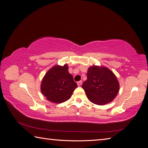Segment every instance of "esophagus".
<instances>
[{
  "mask_svg": "<svg viewBox=\"0 0 148 148\" xmlns=\"http://www.w3.org/2000/svg\"><path fill=\"white\" fill-rule=\"evenodd\" d=\"M82 84V81H79V82H77V84H78V86H81Z\"/></svg>",
  "mask_w": 148,
  "mask_h": 148,
  "instance_id": "34e87169",
  "label": "esophagus"
}]
</instances>
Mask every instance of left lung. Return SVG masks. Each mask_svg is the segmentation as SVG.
Here are the masks:
<instances>
[{"label": "left lung", "mask_w": 148, "mask_h": 148, "mask_svg": "<svg viewBox=\"0 0 148 148\" xmlns=\"http://www.w3.org/2000/svg\"><path fill=\"white\" fill-rule=\"evenodd\" d=\"M89 101L103 106L112 101L119 91L120 85L115 74L106 66L89 67L87 79L82 85Z\"/></svg>", "instance_id": "8db88e82"}]
</instances>
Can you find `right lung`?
Masks as SVG:
<instances>
[{
	"mask_svg": "<svg viewBox=\"0 0 148 148\" xmlns=\"http://www.w3.org/2000/svg\"><path fill=\"white\" fill-rule=\"evenodd\" d=\"M77 87L73 76L69 72L68 65H56L44 75L41 91L47 100L59 104L69 99Z\"/></svg>",
	"mask_w": 148,
	"mask_h": 148,
	"instance_id": "right-lung-1",
	"label": "right lung"
}]
</instances>
